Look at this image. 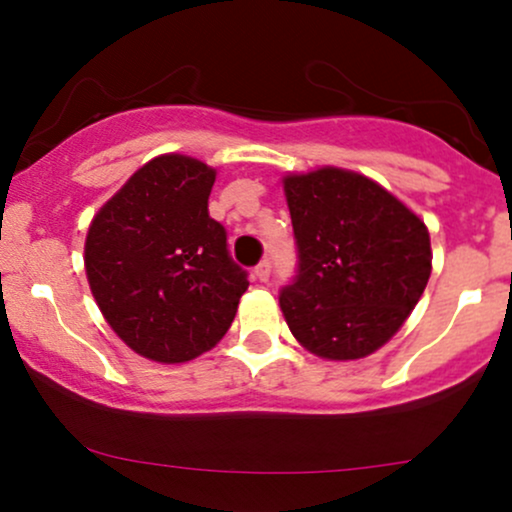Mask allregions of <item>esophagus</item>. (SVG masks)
Returning a JSON list of instances; mask_svg holds the SVG:
<instances>
[{
	"mask_svg": "<svg viewBox=\"0 0 512 512\" xmlns=\"http://www.w3.org/2000/svg\"><path fill=\"white\" fill-rule=\"evenodd\" d=\"M269 272H272V262H269V260H262V262L255 267V276H257V279H260V281H267V279H269Z\"/></svg>",
	"mask_w": 512,
	"mask_h": 512,
	"instance_id": "obj_1",
	"label": "esophagus"
}]
</instances>
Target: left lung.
<instances>
[{"label": "left lung", "mask_w": 512, "mask_h": 512, "mask_svg": "<svg viewBox=\"0 0 512 512\" xmlns=\"http://www.w3.org/2000/svg\"><path fill=\"white\" fill-rule=\"evenodd\" d=\"M298 269L279 293L310 354L354 361L395 337L431 276L426 223L366 175L344 168L286 175Z\"/></svg>", "instance_id": "obj_1"}]
</instances>
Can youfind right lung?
Listing matches in <instances>:
<instances>
[{
    "mask_svg": "<svg viewBox=\"0 0 512 512\" xmlns=\"http://www.w3.org/2000/svg\"><path fill=\"white\" fill-rule=\"evenodd\" d=\"M216 170L163 154L115 192L86 233L88 286L108 325L139 356L197 358L228 332L248 272L209 216Z\"/></svg>",
    "mask_w": 512,
    "mask_h": 512,
    "instance_id": "right-lung-1",
    "label": "right lung"
}]
</instances>
